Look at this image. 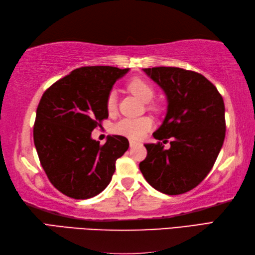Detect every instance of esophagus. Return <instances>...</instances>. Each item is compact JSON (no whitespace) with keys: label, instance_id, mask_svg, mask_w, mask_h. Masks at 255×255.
<instances>
[{"label":"esophagus","instance_id":"34e87169","mask_svg":"<svg viewBox=\"0 0 255 255\" xmlns=\"http://www.w3.org/2000/svg\"><path fill=\"white\" fill-rule=\"evenodd\" d=\"M129 144H130V148H132V147H134V145H137L138 142L134 141V140H129Z\"/></svg>","mask_w":255,"mask_h":255}]
</instances>
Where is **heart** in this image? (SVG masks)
<instances>
[{
  "label": "heart",
  "instance_id": "heart-1",
  "mask_svg": "<svg viewBox=\"0 0 255 255\" xmlns=\"http://www.w3.org/2000/svg\"><path fill=\"white\" fill-rule=\"evenodd\" d=\"M128 88L133 94L139 96L143 102H150L154 96V88L149 81L142 78H133L128 83ZM107 111L112 113L117 107V92L111 90L106 99ZM153 126L152 119L143 117H123L114 125V132L132 140L141 139Z\"/></svg>",
  "mask_w": 255,
  "mask_h": 255
}]
</instances>
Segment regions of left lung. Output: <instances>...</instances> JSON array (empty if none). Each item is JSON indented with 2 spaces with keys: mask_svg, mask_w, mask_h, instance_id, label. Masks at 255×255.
Masks as SVG:
<instances>
[{
  "mask_svg": "<svg viewBox=\"0 0 255 255\" xmlns=\"http://www.w3.org/2000/svg\"><path fill=\"white\" fill-rule=\"evenodd\" d=\"M164 91L167 111L159 140L147 143L148 154L139 167L151 186L178 195L196 187L207 176L226 136L225 104L216 86L197 72L173 67L143 69ZM171 147L164 148L167 139Z\"/></svg>",
  "mask_w": 255,
  "mask_h": 255,
  "instance_id": "8db88e82",
  "label": "left lung"
}]
</instances>
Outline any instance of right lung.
Wrapping results in <instances>:
<instances>
[{
  "label": "right lung",
  "mask_w": 255,
  "mask_h": 255,
  "mask_svg": "<svg viewBox=\"0 0 255 255\" xmlns=\"http://www.w3.org/2000/svg\"><path fill=\"white\" fill-rule=\"evenodd\" d=\"M129 69L82 67L53 83L36 112L34 142L41 166L58 191L88 199L104 191L116 160L129 147L127 138L108 136L105 144L91 133L108 118L107 95Z\"/></svg>",
  "instance_id": "obj_1"
}]
</instances>
